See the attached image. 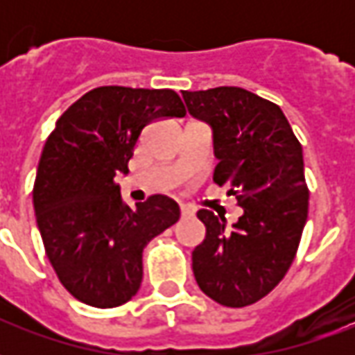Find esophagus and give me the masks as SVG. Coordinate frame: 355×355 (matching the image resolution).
Listing matches in <instances>:
<instances>
[{"instance_id":"esophagus-1","label":"esophagus","mask_w":355,"mask_h":355,"mask_svg":"<svg viewBox=\"0 0 355 355\" xmlns=\"http://www.w3.org/2000/svg\"><path fill=\"white\" fill-rule=\"evenodd\" d=\"M180 215H182V216H192L193 215V209L188 207V205H182V203H180Z\"/></svg>"}]
</instances>
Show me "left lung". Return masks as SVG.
Returning a JSON list of instances; mask_svg holds the SVG:
<instances>
[{"label": "left lung", "mask_w": 355, "mask_h": 355, "mask_svg": "<svg viewBox=\"0 0 355 355\" xmlns=\"http://www.w3.org/2000/svg\"><path fill=\"white\" fill-rule=\"evenodd\" d=\"M182 98L188 114L213 129V180L243 209L232 228L213 211H198L207 232L192 253L196 282L218 304H254L287 274L304 230L302 146L282 108L247 89L182 91Z\"/></svg>", "instance_id": "left-lung-1"}]
</instances>
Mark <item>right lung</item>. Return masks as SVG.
I'll use <instances>...</instances> for the list:
<instances>
[{"instance_id":"add662e5","label":"right lung","mask_w":355,"mask_h":355,"mask_svg":"<svg viewBox=\"0 0 355 355\" xmlns=\"http://www.w3.org/2000/svg\"><path fill=\"white\" fill-rule=\"evenodd\" d=\"M171 89L96 87L58 117L43 146L34 211L47 259L66 291L94 308L131 300L142 282V251L180 218L177 201L152 196L131 209L114 178L129 173L148 123L184 117Z\"/></svg>"}]
</instances>
